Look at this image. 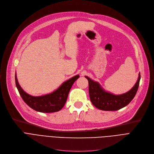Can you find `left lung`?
I'll list each match as a JSON object with an SVG mask.
<instances>
[{
    "mask_svg": "<svg viewBox=\"0 0 154 154\" xmlns=\"http://www.w3.org/2000/svg\"><path fill=\"white\" fill-rule=\"evenodd\" d=\"M85 77L88 81V92L92 103L100 110L112 111L125 107L132 100L138 90L140 74L139 73L137 81L131 89L120 95H115L107 92L99 82L94 81L87 76Z\"/></svg>",
    "mask_w": 154,
    "mask_h": 154,
    "instance_id": "obj_1",
    "label": "left lung"
}]
</instances>
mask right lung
I'll return each instance as SVG.
<instances>
[{
    "label": "right lung",
    "instance_id": "right-lung-1",
    "mask_svg": "<svg viewBox=\"0 0 154 154\" xmlns=\"http://www.w3.org/2000/svg\"><path fill=\"white\" fill-rule=\"evenodd\" d=\"M79 78L76 75L65 81L52 93L40 96H32L24 91L19 85L16 73L15 84L23 100L33 110L43 113H52L60 110L66 103L70 88L75 80Z\"/></svg>",
    "mask_w": 154,
    "mask_h": 154
}]
</instances>
